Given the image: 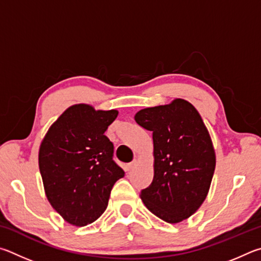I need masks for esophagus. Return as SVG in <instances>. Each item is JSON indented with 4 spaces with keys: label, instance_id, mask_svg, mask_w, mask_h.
Listing matches in <instances>:
<instances>
[{
    "label": "esophagus",
    "instance_id": "obj_1",
    "mask_svg": "<svg viewBox=\"0 0 261 261\" xmlns=\"http://www.w3.org/2000/svg\"><path fill=\"white\" fill-rule=\"evenodd\" d=\"M136 165H138V161H133L132 163H129V164H127V171H132V170H134V168L136 167Z\"/></svg>",
    "mask_w": 261,
    "mask_h": 261
}]
</instances>
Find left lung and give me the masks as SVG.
<instances>
[{
    "label": "left lung",
    "mask_w": 261,
    "mask_h": 261,
    "mask_svg": "<svg viewBox=\"0 0 261 261\" xmlns=\"http://www.w3.org/2000/svg\"><path fill=\"white\" fill-rule=\"evenodd\" d=\"M135 121L152 132L153 140V180L141 198L162 220H185L206 198L216 168L207 128L194 105L181 98L140 110Z\"/></svg>",
    "instance_id": "1"
}]
</instances>
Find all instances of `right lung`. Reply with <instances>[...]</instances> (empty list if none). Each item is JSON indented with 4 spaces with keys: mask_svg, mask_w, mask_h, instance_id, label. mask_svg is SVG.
I'll list each match as a JSON object with an SVG mask.
<instances>
[{
    "mask_svg": "<svg viewBox=\"0 0 261 261\" xmlns=\"http://www.w3.org/2000/svg\"><path fill=\"white\" fill-rule=\"evenodd\" d=\"M118 116L87 104L72 105L45 134L39 151L44 191L63 219L87 226L107 210L111 189L125 172L113 161V144L104 135Z\"/></svg>",
    "mask_w": 261,
    "mask_h": 261,
    "instance_id": "right-lung-1",
    "label": "right lung"
}]
</instances>
